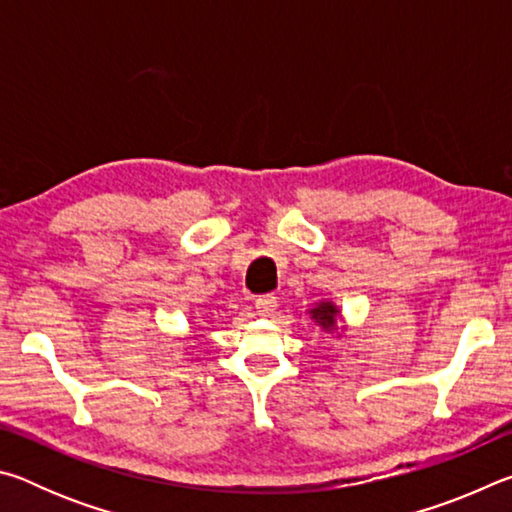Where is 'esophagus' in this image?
<instances>
[{
	"instance_id": "obj_1",
	"label": "esophagus",
	"mask_w": 512,
	"mask_h": 512,
	"mask_svg": "<svg viewBox=\"0 0 512 512\" xmlns=\"http://www.w3.org/2000/svg\"><path fill=\"white\" fill-rule=\"evenodd\" d=\"M275 307H277V298L273 296V293H266V296H259L255 300V309L262 316H271L273 311H275Z\"/></svg>"
}]
</instances>
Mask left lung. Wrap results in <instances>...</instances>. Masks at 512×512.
Wrapping results in <instances>:
<instances>
[{
  "mask_svg": "<svg viewBox=\"0 0 512 512\" xmlns=\"http://www.w3.org/2000/svg\"><path fill=\"white\" fill-rule=\"evenodd\" d=\"M336 316H339V309H336L332 302H320L316 309H311V318H314L316 323L325 329V332L334 327Z\"/></svg>",
  "mask_w": 512,
  "mask_h": 512,
  "instance_id": "1",
  "label": "left lung"
}]
</instances>
